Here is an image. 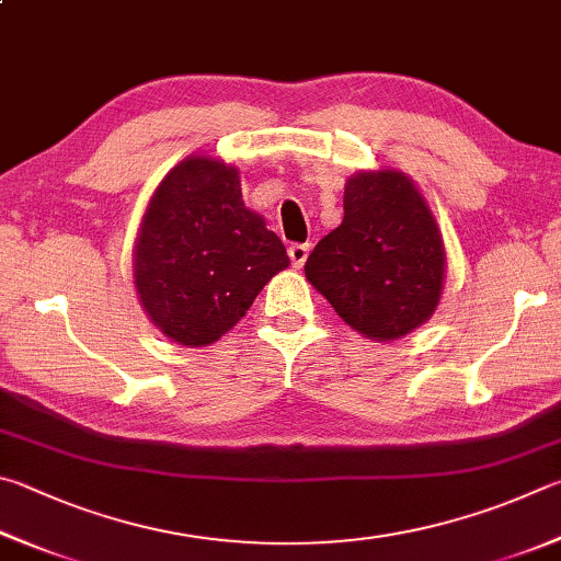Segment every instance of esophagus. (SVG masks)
Listing matches in <instances>:
<instances>
[{"label": "esophagus", "instance_id": "1", "mask_svg": "<svg viewBox=\"0 0 561 561\" xmlns=\"http://www.w3.org/2000/svg\"><path fill=\"white\" fill-rule=\"evenodd\" d=\"M308 253H310V245L308 243H293L288 249V255H290V263L296 265V268H302L308 261Z\"/></svg>", "mask_w": 561, "mask_h": 561}]
</instances>
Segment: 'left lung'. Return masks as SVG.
Returning a JSON list of instances; mask_svg holds the SVG:
<instances>
[{"label": "left lung", "instance_id": "left-lung-1", "mask_svg": "<svg viewBox=\"0 0 561 561\" xmlns=\"http://www.w3.org/2000/svg\"><path fill=\"white\" fill-rule=\"evenodd\" d=\"M306 278L367 340H399L431 320L446 245L414 180L385 167L352 174L345 219L308 255Z\"/></svg>", "mask_w": 561, "mask_h": 561}]
</instances>
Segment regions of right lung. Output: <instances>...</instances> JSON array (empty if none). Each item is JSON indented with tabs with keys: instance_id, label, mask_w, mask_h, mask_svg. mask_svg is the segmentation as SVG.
Here are the masks:
<instances>
[{
	"instance_id": "1",
	"label": "right lung",
	"mask_w": 561,
	"mask_h": 561,
	"mask_svg": "<svg viewBox=\"0 0 561 561\" xmlns=\"http://www.w3.org/2000/svg\"><path fill=\"white\" fill-rule=\"evenodd\" d=\"M286 245L243 204L239 170L209 154L157 184L133 245V283L152 325L184 347L226 335L275 273Z\"/></svg>"
}]
</instances>
